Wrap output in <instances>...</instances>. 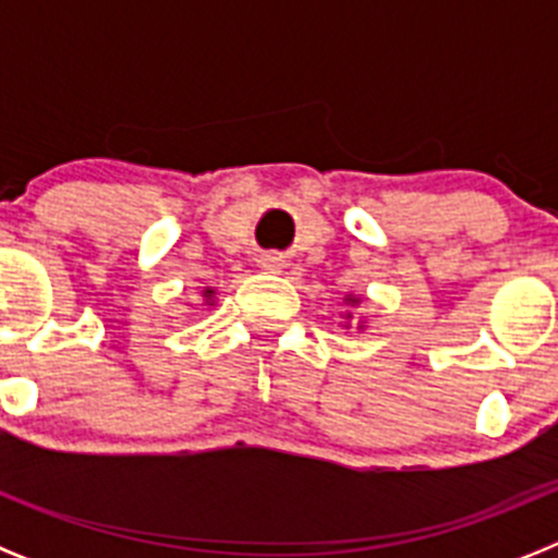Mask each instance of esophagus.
Wrapping results in <instances>:
<instances>
[{
    "mask_svg": "<svg viewBox=\"0 0 558 558\" xmlns=\"http://www.w3.org/2000/svg\"><path fill=\"white\" fill-rule=\"evenodd\" d=\"M284 265H288V263H284V256L276 254V251L259 256V268H263L265 274H282Z\"/></svg>",
    "mask_w": 558,
    "mask_h": 558,
    "instance_id": "1",
    "label": "esophagus"
}]
</instances>
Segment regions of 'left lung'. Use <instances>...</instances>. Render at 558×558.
Here are the masks:
<instances>
[{"mask_svg": "<svg viewBox=\"0 0 558 558\" xmlns=\"http://www.w3.org/2000/svg\"><path fill=\"white\" fill-rule=\"evenodd\" d=\"M360 304H363V295H357V293L343 295V307H347V310L340 313V327H343V329H352V327L363 329V327H366V318H363V315H360L357 322H354V310H357Z\"/></svg>", "mask_w": 558, "mask_h": 558, "instance_id": "1", "label": "left lung"}]
</instances>
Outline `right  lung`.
Listing matches in <instances>:
<instances>
[{
  "mask_svg": "<svg viewBox=\"0 0 558 558\" xmlns=\"http://www.w3.org/2000/svg\"><path fill=\"white\" fill-rule=\"evenodd\" d=\"M201 295H204V304H206V307H215V299H218V290H215V288H204V290H201Z\"/></svg>",
  "mask_w": 558,
  "mask_h": 558,
  "instance_id": "obj_1",
  "label": "right lung"
}]
</instances>
